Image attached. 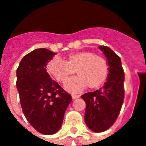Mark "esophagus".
Segmentation results:
<instances>
[{
  "instance_id": "esophagus-1",
  "label": "esophagus",
  "mask_w": 146,
  "mask_h": 146,
  "mask_svg": "<svg viewBox=\"0 0 146 146\" xmlns=\"http://www.w3.org/2000/svg\"><path fill=\"white\" fill-rule=\"evenodd\" d=\"M80 97V95L79 94H72V98L73 99H78V98Z\"/></svg>"
}]
</instances>
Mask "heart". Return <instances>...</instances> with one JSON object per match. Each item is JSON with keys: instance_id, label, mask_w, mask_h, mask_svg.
I'll list each match as a JSON object with an SVG mask.
<instances>
[{"instance_id": "1", "label": "heart", "mask_w": 146, "mask_h": 146, "mask_svg": "<svg viewBox=\"0 0 146 146\" xmlns=\"http://www.w3.org/2000/svg\"><path fill=\"white\" fill-rule=\"evenodd\" d=\"M78 76L68 79L64 87L70 92H79L89 87H100L109 76V65L102 57L92 52L80 51L70 53L65 61L59 58L51 60L47 65V72L59 83H63L75 73Z\"/></svg>"}]
</instances>
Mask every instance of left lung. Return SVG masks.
I'll use <instances>...</instances> for the list:
<instances>
[{"label":"left lung","instance_id":"obj_1","mask_svg":"<svg viewBox=\"0 0 146 146\" xmlns=\"http://www.w3.org/2000/svg\"><path fill=\"white\" fill-rule=\"evenodd\" d=\"M107 59L109 76L104 86L81 96L86 104L85 122L96 133L109 129L116 121L125 96V74L120 58L107 46H99Z\"/></svg>","mask_w":146,"mask_h":146}]
</instances>
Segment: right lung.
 <instances>
[{
	"mask_svg": "<svg viewBox=\"0 0 146 146\" xmlns=\"http://www.w3.org/2000/svg\"><path fill=\"white\" fill-rule=\"evenodd\" d=\"M56 53L45 48L26 54L16 70V87L27 121L39 133L52 135L62 126L71 96L52 80L46 65Z\"/></svg>",
	"mask_w": 146,
	"mask_h": 146,
	"instance_id": "obj_1",
	"label": "right lung"
}]
</instances>
